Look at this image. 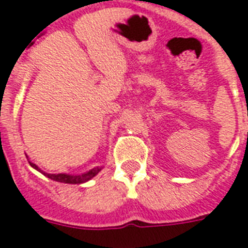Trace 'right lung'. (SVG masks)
Instances as JSON below:
<instances>
[{
    "mask_svg": "<svg viewBox=\"0 0 248 248\" xmlns=\"http://www.w3.org/2000/svg\"><path fill=\"white\" fill-rule=\"evenodd\" d=\"M31 166H32L33 169H36L37 171H40L45 175V176H47L48 179H51V180L59 181V183H65V184H82V183H86V181L91 180L95 175L99 173V171L101 170V167H95V169L90 170L87 172L81 173V175H69V173H47L44 172V171H41L40 167L34 163L29 162Z\"/></svg>",
    "mask_w": 248,
    "mask_h": 248,
    "instance_id": "1",
    "label": "right lung"
}]
</instances>
